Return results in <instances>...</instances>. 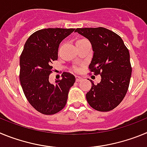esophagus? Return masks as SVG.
I'll list each match as a JSON object with an SVG mask.
<instances>
[{
	"label": "esophagus",
	"instance_id": "34e87169",
	"mask_svg": "<svg viewBox=\"0 0 147 147\" xmlns=\"http://www.w3.org/2000/svg\"><path fill=\"white\" fill-rule=\"evenodd\" d=\"M82 80H83V79L81 77V76H76V81L78 82H81Z\"/></svg>",
	"mask_w": 147,
	"mask_h": 147
}]
</instances>
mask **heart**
I'll return each mask as SVG.
<instances>
[{
    "label": "heart",
    "instance_id": "b5f03b06",
    "mask_svg": "<svg viewBox=\"0 0 147 147\" xmlns=\"http://www.w3.org/2000/svg\"><path fill=\"white\" fill-rule=\"evenodd\" d=\"M80 40H78V41H80Z\"/></svg>",
    "mask_w": 147,
    "mask_h": 147
}]
</instances>
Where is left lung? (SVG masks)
I'll use <instances>...</instances> for the list:
<instances>
[{"label":"left lung","instance_id":"left-lung-1","mask_svg":"<svg viewBox=\"0 0 147 147\" xmlns=\"http://www.w3.org/2000/svg\"><path fill=\"white\" fill-rule=\"evenodd\" d=\"M92 45L93 56L89 65L94 75H101V82L86 94L88 104L95 110L107 112L121 102L129 88L132 67L129 51L120 36L102 27L76 28Z\"/></svg>","mask_w":147,"mask_h":147}]
</instances>
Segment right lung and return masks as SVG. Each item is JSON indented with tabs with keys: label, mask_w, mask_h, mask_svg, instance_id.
Instances as JSON below:
<instances>
[{
	"label": "right lung",
	"mask_w": 147,
	"mask_h": 147,
	"mask_svg": "<svg viewBox=\"0 0 147 147\" xmlns=\"http://www.w3.org/2000/svg\"><path fill=\"white\" fill-rule=\"evenodd\" d=\"M75 28H49L39 30L26 40L20 58V81L26 97L32 107L45 115L59 112L66 105L68 92L76 78L63 72L55 85L49 82L51 64L58 58L62 40Z\"/></svg>",
	"instance_id": "right-lung-1"
}]
</instances>
